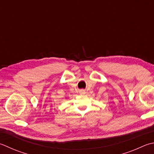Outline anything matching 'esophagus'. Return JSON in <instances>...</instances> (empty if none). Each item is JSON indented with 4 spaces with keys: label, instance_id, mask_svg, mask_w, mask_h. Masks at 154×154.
<instances>
[{
    "label": "esophagus",
    "instance_id": "34e87169",
    "mask_svg": "<svg viewBox=\"0 0 154 154\" xmlns=\"http://www.w3.org/2000/svg\"><path fill=\"white\" fill-rule=\"evenodd\" d=\"M79 93H80V94H81V95H84L85 93V90H83V89H81L79 91Z\"/></svg>",
    "mask_w": 154,
    "mask_h": 154
}]
</instances>
